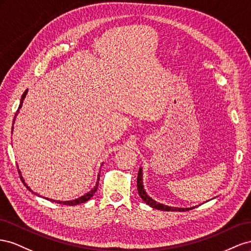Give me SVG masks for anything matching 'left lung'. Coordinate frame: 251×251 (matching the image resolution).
Wrapping results in <instances>:
<instances>
[{"label": "left lung", "mask_w": 251, "mask_h": 251, "mask_svg": "<svg viewBox=\"0 0 251 251\" xmlns=\"http://www.w3.org/2000/svg\"><path fill=\"white\" fill-rule=\"evenodd\" d=\"M137 186H138V192H139V196L142 198L143 201H144L147 205L151 206L152 208L155 209H160V210H164V211H187L190 209H193L195 207H191V208H176V207H170L167 205H163L160 203H156L154 200H152L150 198L145 189H144V186H143V180H142V168H140L139 170V174H138V178H137Z\"/></svg>", "instance_id": "obj_1"}]
</instances>
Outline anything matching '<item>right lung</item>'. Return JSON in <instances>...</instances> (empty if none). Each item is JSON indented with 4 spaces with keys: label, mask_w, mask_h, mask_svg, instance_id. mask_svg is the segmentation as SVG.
<instances>
[{
    "label": "right lung",
    "mask_w": 251,
    "mask_h": 251,
    "mask_svg": "<svg viewBox=\"0 0 251 251\" xmlns=\"http://www.w3.org/2000/svg\"><path fill=\"white\" fill-rule=\"evenodd\" d=\"M27 91L28 90H26L24 94H23V96H22V98H21V102H20V106H19V108H18V110H17V112H16V116H14V119H13V123H14V120H16V117H17V114H18V112H19V110H20V108L21 107H22V104H23V101H24V99H25V97H26V95H27ZM11 130H13V126H12V128H11ZM18 170H19V175H20V177H21V180H22V182L24 183V185L26 186V188L27 189H29L31 192H33L29 187H28L27 186V184L25 183V181H24V178H23V176H22V175H21V171H20V169L18 168ZM101 171V170H100ZM99 181H100V175H98V182L96 183V186H95V188H92L88 193H86V195H84V196H82L81 198H78V199H75V200H73V201H66V202H62V201H53V202H56V203H59V204H63V205H69V206H74V205H77V204H81V203H85L86 201H88V200L95 195L96 193V191H97V189H98V186H99ZM47 199V198H46ZM48 200V199H47ZM50 201H52V200H50Z\"/></svg>",
    "instance_id": "obj_1"
}]
</instances>
